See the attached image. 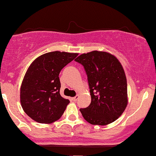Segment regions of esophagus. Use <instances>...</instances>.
Returning a JSON list of instances; mask_svg holds the SVG:
<instances>
[{"label":"esophagus","mask_w":156,"mask_h":156,"mask_svg":"<svg viewBox=\"0 0 156 156\" xmlns=\"http://www.w3.org/2000/svg\"><path fill=\"white\" fill-rule=\"evenodd\" d=\"M78 97H79V96H78V95H76V97H74V98H72V100H73V101H74V102H76V101H77V100L78 99Z\"/></svg>","instance_id":"esophagus-1"}]
</instances>
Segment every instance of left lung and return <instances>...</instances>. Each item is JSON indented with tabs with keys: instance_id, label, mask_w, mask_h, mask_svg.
Returning a JSON list of instances; mask_svg holds the SVG:
<instances>
[{
	"instance_id": "1",
	"label": "left lung",
	"mask_w": 156,
	"mask_h": 156,
	"mask_svg": "<svg viewBox=\"0 0 156 156\" xmlns=\"http://www.w3.org/2000/svg\"><path fill=\"white\" fill-rule=\"evenodd\" d=\"M75 61L83 66L88 78L91 103L80 108L92 125H106L117 119L128 105L127 80L122 66L111 53L94 51Z\"/></svg>"
}]
</instances>
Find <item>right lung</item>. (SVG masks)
I'll use <instances>...</instances> for the list:
<instances>
[{
	"mask_svg": "<svg viewBox=\"0 0 156 156\" xmlns=\"http://www.w3.org/2000/svg\"><path fill=\"white\" fill-rule=\"evenodd\" d=\"M78 53L53 51L32 62L20 87V103L26 114L39 123L58 120L69 101L60 94L59 73Z\"/></svg>",
	"mask_w": 156,
	"mask_h": 156,
	"instance_id": "right-lung-1",
	"label": "right lung"
}]
</instances>
